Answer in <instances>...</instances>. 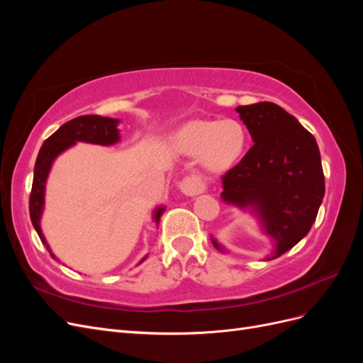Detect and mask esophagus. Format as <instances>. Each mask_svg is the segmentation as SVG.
<instances>
[{
    "label": "esophagus",
    "mask_w": 363,
    "mask_h": 363,
    "mask_svg": "<svg viewBox=\"0 0 363 363\" xmlns=\"http://www.w3.org/2000/svg\"><path fill=\"white\" fill-rule=\"evenodd\" d=\"M180 189L184 195L188 196H195L199 192L203 191V184L199 179L195 177H186L183 179V182L180 183Z\"/></svg>",
    "instance_id": "esophagus-1"
}]
</instances>
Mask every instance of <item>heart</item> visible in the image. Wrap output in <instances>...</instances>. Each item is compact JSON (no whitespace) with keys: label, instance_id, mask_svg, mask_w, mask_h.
Segmentation results:
<instances>
[{"label":"heart","instance_id":"obj_1","mask_svg":"<svg viewBox=\"0 0 363 363\" xmlns=\"http://www.w3.org/2000/svg\"><path fill=\"white\" fill-rule=\"evenodd\" d=\"M174 145L182 155L200 159L206 171L224 172L242 157L247 131L236 119H192L175 133Z\"/></svg>","mask_w":363,"mask_h":363}]
</instances>
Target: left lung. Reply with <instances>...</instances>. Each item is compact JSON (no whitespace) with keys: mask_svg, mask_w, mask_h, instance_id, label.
Segmentation results:
<instances>
[{"mask_svg":"<svg viewBox=\"0 0 363 363\" xmlns=\"http://www.w3.org/2000/svg\"><path fill=\"white\" fill-rule=\"evenodd\" d=\"M255 144L223 177L221 200L256 215L272 242L267 260L277 259L309 233L324 192L316 140L298 119L263 101L236 107ZM216 250L225 251L212 238Z\"/></svg>","mask_w":363,"mask_h":363,"instance_id":"obj_1","label":"left lung"}]
</instances>
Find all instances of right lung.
<instances>
[{
	"label": "right lung",
	"instance_id": "1",
	"mask_svg": "<svg viewBox=\"0 0 363 363\" xmlns=\"http://www.w3.org/2000/svg\"><path fill=\"white\" fill-rule=\"evenodd\" d=\"M119 119L98 116V115H84L74 118L68 123H65L56 133H52L39 150V155L35 163V174H33V186L30 194V218L31 224L38 232L42 244L47 247L50 251L51 257L59 260L54 252L51 251L45 236L42 233L40 228V218L43 212V204H45V184L48 174L51 171V167L54 160L57 159L59 155L63 151H67L77 142H87V144H96V145H113L119 142V130H118ZM163 206H159L155 213H152V219L159 225L160 216L164 212ZM147 259V256L142 259L139 263H142Z\"/></svg>",
	"mask_w": 363,
	"mask_h": 363
}]
</instances>
